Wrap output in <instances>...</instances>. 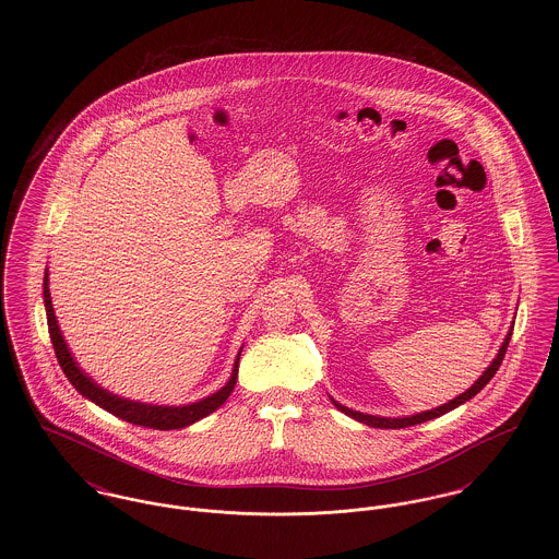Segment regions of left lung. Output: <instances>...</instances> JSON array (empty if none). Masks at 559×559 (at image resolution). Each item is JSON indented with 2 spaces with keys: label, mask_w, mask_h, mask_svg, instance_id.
<instances>
[{
  "label": "left lung",
  "mask_w": 559,
  "mask_h": 559,
  "mask_svg": "<svg viewBox=\"0 0 559 559\" xmlns=\"http://www.w3.org/2000/svg\"><path fill=\"white\" fill-rule=\"evenodd\" d=\"M511 331H513V322H511V326H509V333H507L503 344L499 347L497 356L492 358V362L488 365V369L479 374L478 381H474V385H472L469 390H465L463 394H459L456 399L449 400L447 404L436 406V408H431V411H421V413H415V415H408V417H379V415H369V413L352 411V408H347L344 404H340L337 400L331 399V402H333L342 413H346L347 417H352V419H356V421H360V424H365V426L379 427V429H400V427L417 426V424H424V421H431V419H436V417H442L444 413H449L452 408L465 404L467 400L474 399L481 388H486V383L495 377V372L499 371V367H501V362H503V358H506L507 346H509V340H511Z\"/></svg>",
  "instance_id": "8db88e82"
}]
</instances>
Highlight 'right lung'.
Here are the masks:
<instances>
[{
  "label": "right lung",
  "mask_w": 559,
  "mask_h": 559,
  "mask_svg": "<svg viewBox=\"0 0 559 559\" xmlns=\"http://www.w3.org/2000/svg\"><path fill=\"white\" fill-rule=\"evenodd\" d=\"M48 276H50V272L46 267V274H44V306H46V317H48V329H50V337H52L53 352H56V358L60 362V369L67 374V379L73 383V388L80 392L83 399L92 400L94 404H98L110 415H115V417H119L128 424H133V426L153 427V429H182V427L192 426V424L201 421L203 417L212 415L213 411L219 408L233 394V390L237 385V377H239V360L242 347L237 354L235 367H233L230 379L226 381V385H222L217 392H213L207 399L197 400V402H190V404H180V406H169V404H151V402L123 399L119 394L108 392L81 369L75 356L71 354V349L67 346V342L62 337V331L58 326L56 314H53L50 278Z\"/></svg>",
  "instance_id": "obj_1"
}]
</instances>
